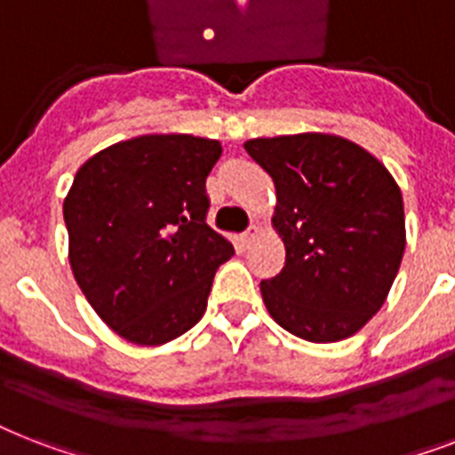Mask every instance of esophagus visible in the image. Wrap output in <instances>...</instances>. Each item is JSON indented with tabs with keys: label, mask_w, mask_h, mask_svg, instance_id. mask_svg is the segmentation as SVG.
Segmentation results:
<instances>
[{
	"label": "esophagus",
	"mask_w": 455,
	"mask_h": 455,
	"mask_svg": "<svg viewBox=\"0 0 455 455\" xmlns=\"http://www.w3.org/2000/svg\"><path fill=\"white\" fill-rule=\"evenodd\" d=\"M257 235H259V227H257V224H252V227L248 228V231H245V234L241 235V241H243V245H250V243L255 241Z\"/></svg>",
	"instance_id": "1"
}]
</instances>
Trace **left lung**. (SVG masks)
Masks as SVG:
<instances>
[{"mask_svg": "<svg viewBox=\"0 0 455 455\" xmlns=\"http://www.w3.org/2000/svg\"><path fill=\"white\" fill-rule=\"evenodd\" d=\"M276 186L271 224L285 267L259 291L271 318L307 342H339L380 311L406 248L395 177L349 139L321 132L250 139Z\"/></svg>", "mask_w": 455, "mask_h": 455, "instance_id": "left-lung-1", "label": "left lung"}]
</instances>
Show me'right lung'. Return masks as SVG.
<instances>
[{
    "label": "right lung",
    "instance_id": "obj_1",
    "mask_svg": "<svg viewBox=\"0 0 455 455\" xmlns=\"http://www.w3.org/2000/svg\"><path fill=\"white\" fill-rule=\"evenodd\" d=\"M214 139L144 134L82 164L63 200L68 259L87 302L132 345L184 335L234 245L207 227Z\"/></svg>",
    "mask_w": 455,
    "mask_h": 455
}]
</instances>
